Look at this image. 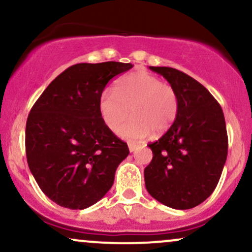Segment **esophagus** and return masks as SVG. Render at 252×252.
Here are the masks:
<instances>
[{
    "label": "esophagus",
    "instance_id": "esophagus-1",
    "mask_svg": "<svg viewBox=\"0 0 252 252\" xmlns=\"http://www.w3.org/2000/svg\"><path fill=\"white\" fill-rule=\"evenodd\" d=\"M128 147H129L130 153H134L135 150L137 149V146H136V144H134V143H129V144H128Z\"/></svg>",
    "mask_w": 252,
    "mask_h": 252
}]
</instances>
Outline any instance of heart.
I'll return each instance as SVG.
<instances>
[{
	"label": "heart",
	"mask_w": 252,
	"mask_h": 252,
	"mask_svg": "<svg viewBox=\"0 0 252 252\" xmlns=\"http://www.w3.org/2000/svg\"><path fill=\"white\" fill-rule=\"evenodd\" d=\"M179 110L175 90L148 72H132L121 77L114 92H104L98 100V111L111 131L128 121L118 134L128 141H141L154 131L162 134L174 123Z\"/></svg>",
	"instance_id": "heart-1"
}]
</instances>
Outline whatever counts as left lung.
<instances>
[{"label": "left lung", "instance_id": "left-lung-1", "mask_svg": "<svg viewBox=\"0 0 252 252\" xmlns=\"http://www.w3.org/2000/svg\"><path fill=\"white\" fill-rule=\"evenodd\" d=\"M152 71L175 90L179 110L162 137L149 143L153 160L144 168L153 198L175 210L198 206L212 194L227 156V132L221 106L209 90L172 67Z\"/></svg>", "mask_w": 252, "mask_h": 252}]
</instances>
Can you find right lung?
<instances>
[{
    "label": "right lung",
    "mask_w": 252,
    "mask_h": 252,
    "mask_svg": "<svg viewBox=\"0 0 252 252\" xmlns=\"http://www.w3.org/2000/svg\"><path fill=\"white\" fill-rule=\"evenodd\" d=\"M131 63H77L52 82L26 124L27 162L52 201L71 210L96 204L111 189L129 155L126 142L106 128L98 111L103 90Z\"/></svg>",
    "instance_id": "add662e5"
}]
</instances>
